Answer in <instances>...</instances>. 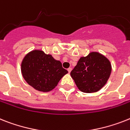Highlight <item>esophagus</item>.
I'll return each instance as SVG.
<instances>
[{
    "instance_id": "1",
    "label": "esophagus",
    "mask_w": 130,
    "mask_h": 130,
    "mask_svg": "<svg viewBox=\"0 0 130 130\" xmlns=\"http://www.w3.org/2000/svg\"><path fill=\"white\" fill-rule=\"evenodd\" d=\"M67 71H68L69 73H70L71 71H72V69L71 68V67H69V69H67Z\"/></svg>"
}]
</instances>
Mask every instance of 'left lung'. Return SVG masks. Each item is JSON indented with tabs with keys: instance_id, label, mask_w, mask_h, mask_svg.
Returning <instances> with one entry per match:
<instances>
[{
	"instance_id": "obj_1",
	"label": "left lung",
	"mask_w": 130,
	"mask_h": 130,
	"mask_svg": "<svg viewBox=\"0 0 130 130\" xmlns=\"http://www.w3.org/2000/svg\"><path fill=\"white\" fill-rule=\"evenodd\" d=\"M111 71L110 62L105 56L98 52H91L79 59L71 76L80 91L92 93L105 85Z\"/></svg>"
}]
</instances>
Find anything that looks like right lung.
<instances>
[{"label":"right lung","mask_w":130,"mask_h":130,"mask_svg":"<svg viewBox=\"0 0 130 130\" xmlns=\"http://www.w3.org/2000/svg\"><path fill=\"white\" fill-rule=\"evenodd\" d=\"M21 71L28 85L41 92L53 90L68 73L59 61L41 50H33L26 54L22 62Z\"/></svg>","instance_id":"obj_1"}]
</instances>
